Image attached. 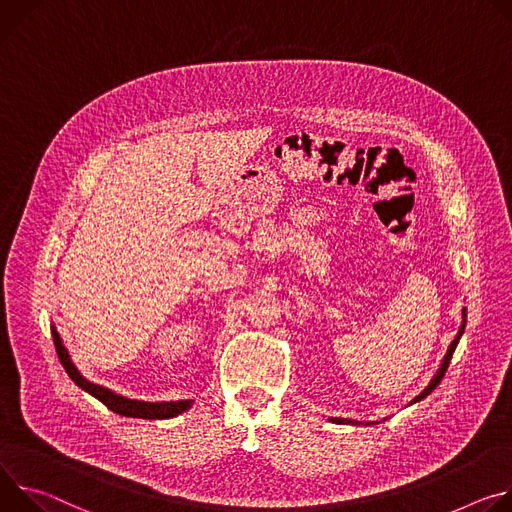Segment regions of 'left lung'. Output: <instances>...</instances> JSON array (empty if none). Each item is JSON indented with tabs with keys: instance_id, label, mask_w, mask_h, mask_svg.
<instances>
[{
	"instance_id": "left-lung-1",
	"label": "left lung",
	"mask_w": 512,
	"mask_h": 512,
	"mask_svg": "<svg viewBox=\"0 0 512 512\" xmlns=\"http://www.w3.org/2000/svg\"><path fill=\"white\" fill-rule=\"evenodd\" d=\"M466 317H468V313H466V307H464V309H462V325H460V329H458V335L453 337V342L449 344V348H447V352H445V356H443V360H441V364H439V368H437L435 376H433V378H431V382L423 388V392H421V394H417L415 399H413L409 405H415V403L423 401L425 396H429V394L437 388V384H439V382H441V378L445 376V370H447V366H449V360H451L453 352H456L458 342H460V337H462V333H464V329H466ZM329 421H331V423H337V425H376V423H378V421H356V419H344V417H329ZM382 421H386V419H382Z\"/></svg>"
}]
</instances>
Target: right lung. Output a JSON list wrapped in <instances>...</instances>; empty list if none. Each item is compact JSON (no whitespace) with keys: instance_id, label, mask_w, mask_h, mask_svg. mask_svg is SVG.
I'll use <instances>...</instances> for the list:
<instances>
[{"instance_id":"1","label":"right lung","mask_w":512,"mask_h":512,"mask_svg":"<svg viewBox=\"0 0 512 512\" xmlns=\"http://www.w3.org/2000/svg\"><path fill=\"white\" fill-rule=\"evenodd\" d=\"M50 331H52V339H54V348H56V354H59V360L61 364L65 366L67 374L71 376V380L83 388L85 392H89L91 396H95L97 401H101L109 411L118 413V415H124V417H134V419H173L185 411H189L193 407V401L191 399H185V401H160V403H148V401H136V399H128V396H122L118 392H113L111 388L107 386H101V384H95L91 380H87L79 368L73 364L71 360V354L69 350L65 348L63 339L59 335V331H56L54 323L50 325Z\"/></svg>"}]
</instances>
